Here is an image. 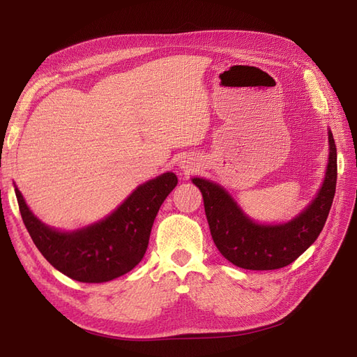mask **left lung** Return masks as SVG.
I'll use <instances>...</instances> for the list:
<instances>
[{
  "instance_id": "obj_1",
  "label": "left lung",
  "mask_w": 357,
  "mask_h": 357,
  "mask_svg": "<svg viewBox=\"0 0 357 357\" xmlns=\"http://www.w3.org/2000/svg\"><path fill=\"white\" fill-rule=\"evenodd\" d=\"M328 134L329 162L325 181L308 207L287 223H256L222 186L205 178H192L202 193L213 241L229 262L253 271L278 269L296 261L317 240L337 188V146L332 132Z\"/></svg>"
}]
</instances>
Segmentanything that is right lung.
Instances as JSON below:
<instances>
[{
  "mask_svg": "<svg viewBox=\"0 0 357 357\" xmlns=\"http://www.w3.org/2000/svg\"><path fill=\"white\" fill-rule=\"evenodd\" d=\"M177 186L174 172L139 185L105 219L86 228L61 232L38 220L15 186L19 211L40 253L58 271L82 283H104L142 261L162 202Z\"/></svg>",
  "mask_w": 357,
  "mask_h": 357,
  "instance_id": "obj_1",
  "label": "right lung"
}]
</instances>
